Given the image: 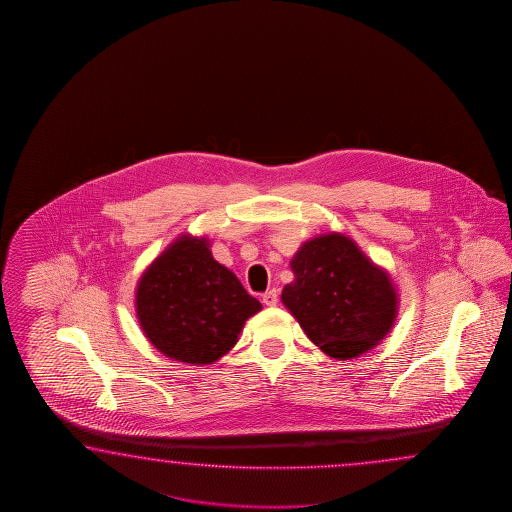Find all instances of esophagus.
I'll return each instance as SVG.
<instances>
[{
	"instance_id": "1",
	"label": "esophagus",
	"mask_w": 512,
	"mask_h": 512,
	"mask_svg": "<svg viewBox=\"0 0 512 512\" xmlns=\"http://www.w3.org/2000/svg\"><path fill=\"white\" fill-rule=\"evenodd\" d=\"M261 302L267 305V307H274V305L278 304V291H276V289L267 291V293L261 296Z\"/></svg>"
}]
</instances>
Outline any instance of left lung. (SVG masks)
<instances>
[{"instance_id": "8db88e82", "label": "left lung", "mask_w": 512, "mask_h": 512, "mask_svg": "<svg viewBox=\"0 0 512 512\" xmlns=\"http://www.w3.org/2000/svg\"><path fill=\"white\" fill-rule=\"evenodd\" d=\"M291 271L283 305L329 357L357 359L392 331L399 313L392 276L346 234L329 232L302 243Z\"/></svg>"}]
</instances>
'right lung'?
I'll list each match as a JSON object with an SVG mask.
<instances>
[{"label":"right lung","mask_w":512,"mask_h":512,"mask_svg":"<svg viewBox=\"0 0 512 512\" xmlns=\"http://www.w3.org/2000/svg\"><path fill=\"white\" fill-rule=\"evenodd\" d=\"M261 304L214 260L207 236L183 234L144 269L135 289L142 333L164 357L214 364L236 346Z\"/></svg>","instance_id":"obj_1"}]
</instances>
